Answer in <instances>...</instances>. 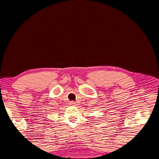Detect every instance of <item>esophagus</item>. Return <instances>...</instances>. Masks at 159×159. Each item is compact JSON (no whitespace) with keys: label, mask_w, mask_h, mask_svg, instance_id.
Segmentation results:
<instances>
[{"label":"esophagus","mask_w":159,"mask_h":159,"mask_svg":"<svg viewBox=\"0 0 159 159\" xmlns=\"http://www.w3.org/2000/svg\"><path fill=\"white\" fill-rule=\"evenodd\" d=\"M70 103H71V104H75V102L74 101H71V102H70Z\"/></svg>","instance_id":"obj_1"}]
</instances>
